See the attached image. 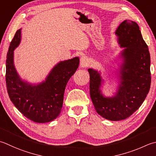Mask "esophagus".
Here are the masks:
<instances>
[{
    "label": "esophagus",
    "instance_id": "obj_1",
    "mask_svg": "<svg viewBox=\"0 0 156 156\" xmlns=\"http://www.w3.org/2000/svg\"><path fill=\"white\" fill-rule=\"evenodd\" d=\"M88 59L87 57L82 56L80 58V67L81 68H86L88 66Z\"/></svg>",
    "mask_w": 156,
    "mask_h": 156
}]
</instances>
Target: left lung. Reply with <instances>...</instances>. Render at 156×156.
Instances as JSON below:
<instances>
[{
  "mask_svg": "<svg viewBox=\"0 0 156 156\" xmlns=\"http://www.w3.org/2000/svg\"><path fill=\"white\" fill-rule=\"evenodd\" d=\"M118 42L126 47L124 62L120 70L121 82L115 96L104 97L99 88L100 74L88 69L90 95L97 112L105 119L118 121L130 116L145 99L151 86L150 54L139 27L135 21L125 20L115 30Z\"/></svg>",
  "mask_w": 156,
  "mask_h": 156,
  "instance_id": "obj_1",
  "label": "left lung"
}]
</instances>
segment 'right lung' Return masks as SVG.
I'll list each match as a JSON object with an SVG mask.
<instances>
[{"label": "right lung", "instance_id": "add662e5", "mask_svg": "<svg viewBox=\"0 0 156 156\" xmlns=\"http://www.w3.org/2000/svg\"><path fill=\"white\" fill-rule=\"evenodd\" d=\"M21 29L12 40L6 60L5 80L9 98L24 116L38 123L55 119L62 110L64 91L69 78L78 68L79 58L61 62L46 79L32 86L20 78L13 65V51L20 44Z\"/></svg>", "mask_w": 156, "mask_h": 156}]
</instances>
